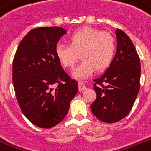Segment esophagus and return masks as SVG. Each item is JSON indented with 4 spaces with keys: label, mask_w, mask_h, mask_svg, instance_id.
Listing matches in <instances>:
<instances>
[{
    "label": "esophagus",
    "mask_w": 151,
    "mask_h": 151,
    "mask_svg": "<svg viewBox=\"0 0 151 151\" xmlns=\"http://www.w3.org/2000/svg\"><path fill=\"white\" fill-rule=\"evenodd\" d=\"M85 89H86V87H85V85L82 82L78 83V91L79 92H82V91Z\"/></svg>",
    "instance_id": "obj_1"
}]
</instances>
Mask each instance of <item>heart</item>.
I'll return each instance as SVG.
<instances>
[{"mask_svg": "<svg viewBox=\"0 0 151 151\" xmlns=\"http://www.w3.org/2000/svg\"><path fill=\"white\" fill-rule=\"evenodd\" d=\"M69 45L58 44L55 53L60 63L72 68L79 59H83L73 71L76 78L89 76L96 69L100 71L110 66L116 52V41L112 34L91 27H84L72 34Z\"/></svg>", "mask_w": 151, "mask_h": 151, "instance_id": "1", "label": "heart"}]
</instances>
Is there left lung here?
Wrapping results in <instances>:
<instances>
[{
  "label": "left lung",
  "instance_id": "8db88e82",
  "mask_svg": "<svg viewBox=\"0 0 151 151\" xmlns=\"http://www.w3.org/2000/svg\"><path fill=\"white\" fill-rule=\"evenodd\" d=\"M117 52L105 73L94 80L96 99L92 114L101 122L114 123L129 114L140 88V59L132 41L116 29Z\"/></svg>",
  "mask_w": 151,
  "mask_h": 151
}]
</instances>
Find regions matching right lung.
I'll return each instance as SVG.
<instances>
[{"mask_svg": "<svg viewBox=\"0 0 151 151\" xmlns=\"http://www.w3.org/2000/svg\"><path fill=\"white\" fill-rule=\"evenodd\" d=\"M66 31L59 27L31 29L18 46L12 81L23 114L40 128L50 129L66 117L78 82L63 70L55 48Z\"/></svg>", "mask_w": 151, "mask_h": 151, "instance_id": "add662e5", "label": "right lung"}]
</instances>
